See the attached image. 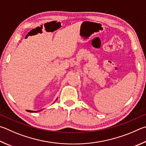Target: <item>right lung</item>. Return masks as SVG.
Masks as SVG:
<instances>
[{"label": "right lung", "mask_w": 146, "mask_h": 146, "mask_svg": "<svg viewBox=\"0 0 146 146\" xmlns=\"http://www.w3.org/2000/svg\"><path fill=\"white\" fill-rule=\"evenodd\" d=\"M57 99H58V98H57ZM57 99H56V100H57ZM41 111V110H39V111H32V110H27V111H29V112H38V111Z\"/></svg>", "instance_id": "add662e5"}]
</instances>
